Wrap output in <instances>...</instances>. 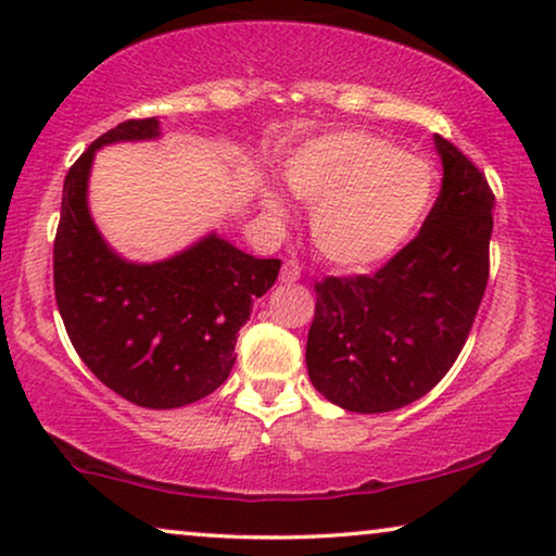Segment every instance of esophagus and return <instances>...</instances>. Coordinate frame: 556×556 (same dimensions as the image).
Wrapping results in <instances>:
<instances>
[{
    "label": "esophagus",
    "instance_id": "34e87169",
    "mask_svg": "<svg viewBox=\"0 0 556 556\" xmlns=\"http://www.w3.org/2000/svg\"><path fill=\"white\" fill-rule=\"evenodd\" d=\"M301 278V265L295 261H286L283 268H280V280H286V283H293V280Z\"/></svg>",
    "mask_w": 556,
    "mask_h": 556
}]
</instances>
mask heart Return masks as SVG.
Returning <instances> with one entry per match:
<instances>
[{
  "label": "heart",
  "mask_w": 556,
  "mask_h": 556,
  "mask_svg": "<svg viewBox=\"0 0 556 556\" xmlns=\"http://www.w3.org/2000/svg\"><path fill=\"white\" fill-rule=\"evenodd\" d=\"M291 189L316 204L311 238L339 268L382 263L405 242L432 200L430 164L367 131L311 141L288 172Z\"/></svg>",
  "instance_id": "obj_1"
}]
</instances>
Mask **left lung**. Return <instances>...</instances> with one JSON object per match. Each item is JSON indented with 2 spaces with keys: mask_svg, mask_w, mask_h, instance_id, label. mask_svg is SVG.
<instances>
[{
  "mask_svg": "<svg viewBox=\"0 0 556 556\" xmlns=\"http://www.w3.org/2000/svg\"><path fill=\"white\" fill-rule=\"evenodd\" d=\"M435 143L443 187L420 232L375 273L314 286L308 377L349 413H390L428 394L458 359L489 286V179L455 143Z\"/></svg>",
  "mask_w": 556,
  "mask_h": 556,
  "instance_id": "1",
  "label": "left lung"
}]
</instances>
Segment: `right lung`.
<instances>
[{"mask_svg":"<svg viewBox=\"0 0 556 556\" xmlns=\"http://www.w3.org/2000/svg\"><path fill=\"white\" fill-rule=\"evenodd\" d=\"M156 118H128L90 143L67 172L52 245L55 301L75 352L101 382L149 409L207 397L235 364L253 301L276 283L280 261L253 257L210 235L187 253L134 265L111 253L88 215L96 149L154 139Z\"/></svg>","mask_w":556,"mask_h":556,"instance_id":"right-lung-1","label":"right lung"}]
</instances>
